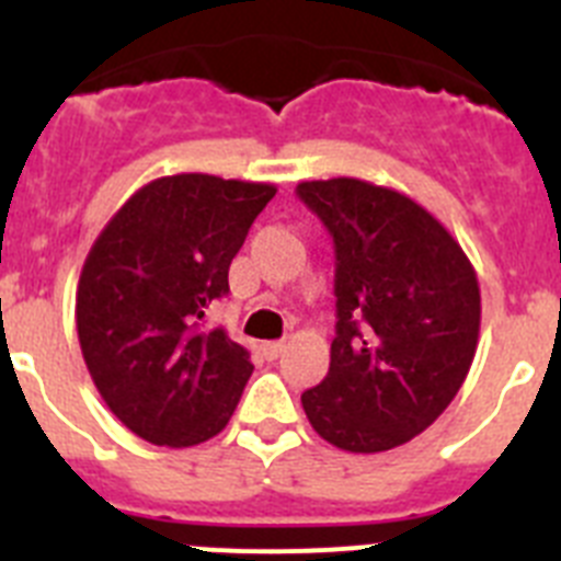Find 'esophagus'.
I'll use <instances>...</instances> for the list:
<instances>
[{
    "instance_id": "esophagus-1",
    "label": "esophagus",
    "mask_w": 561,
    "mask_h": 561,
    "mask_svg": "<svg viewBox=\"0 0 561 561\" xmlns=\"http://www.w3.org/2000/svg\"><path fill=\"white\" fill-rule=\"evenodd\" d=\"M284 351H286L284 340H272V342H264V345H261V354H264L266 359H277V356L284 354Z\"/></svg>"
}]
</instances>
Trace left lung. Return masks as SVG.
<instances>
[{
    "label": "left lung",
    "mask_w": 561,
    "mask_h": 561,
    "mask_svg": "<svg viewBox=\"0 0 561 561\" xmlns=\"http://www.w3.org/2000/svg\"><path fill=\"white\" fill-rule=\"evenodd\" d=\"M334 238L331 365L300 396L311 427L345 453H385L433 424L472 368L480 289L469 257L410 196L362 180L300 182Z\"/></svg>",
    "instance_id": "1"
}]
</instances>
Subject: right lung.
<instances>
[{
	"mask_svg": "<svg viewBox=\"0 0 561 561\" xmlns=\"http://www.w3.org/2000/svg\"><path fill=\"white\" fill-rule=\"evenodd\" d=\"M275 185L176 173L114 213L78 280L83 362L117 419L157 447L219 435L252 376L250 351L207 329L227 272Z\"/></svg>",
	"mask_w": 561,
	"mask_h": 561,
	"instance_id": "1",
	"label": "right lung"
}]
</instances>
